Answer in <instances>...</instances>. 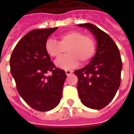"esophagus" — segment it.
Instances as JSON below:
<instances>
[{"instance_id": "34e87169", "label": "esophagus", "mask_w": 134, "mask_h": 134, "mask_svg": "<svg viewBox=\"0 0 134 134\" xmlns=\"http://www.w3.org/2000/svg\"><path fill=\"white\" fill-rule=\"evenodd\" d=\"M72 72H73V71H71V70H65V74H66L67 76H69V75H71Z\"/></svg>"}]
</instances>
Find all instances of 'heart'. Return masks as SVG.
I'll return each mask as SVG.
<instances>
[{"label": "heart", "instance_id": "1", "mask_svg": "<svg viewBox=\"0 0 134 134\" xmlns=\"http://www.w3.org/2000/svg\"><path fill=\"white\" fill-rule=\"evenodd\" d=\"M59 42L49 39L45 43L47 53L54 59L61 58L67 51L69 53L58 60L56 64L63 69H70L76 66L80 61L85 64L94 57L96 51V43L90 34H83L80 30H69L60 34Z\"/></svg>", "mask_w": 134, "mask_h": 134}]
</instances>
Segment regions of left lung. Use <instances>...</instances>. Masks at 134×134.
<instances>
[{"label": "left lung", "mask_w": 134, "mask_h": 134, "mask_svg": "<svg viewBox=\"0 0 134 134\" xmlns=\"http://www.w3.org/2000/svg\"><path fill=\"white\" fill-rule=\"evenodd\" d=\"M89 29L97 40V51L89 64L74 71L77 91L87 107L100 110L113 99L121 83V55L114 41L105 32L90 23L78 24Z\"/></svg>", "instance_id": "8db88e82"}]
</instances>
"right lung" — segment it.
I'll list each match as a JSON object with an SVG mask.
<instances>
[{"instance_id": "obj_1", "label": "right lung", "mask_w": 134, "mask_h": 134, "mask_svg": "<svg viewBox=\"0 0 134 134\" xmlns=\"http://www.w3.org/2000/svg\"><path fill=\"white\" fill-rule=\"evenodd\" d=\"M57 29L30 30L16 44L9 59L18 92L36 110H51L62 98L65 72L56 68L45 50L47 39ZM48 72L52 75L46 77Z\"/></svg>"}]
</instances>
